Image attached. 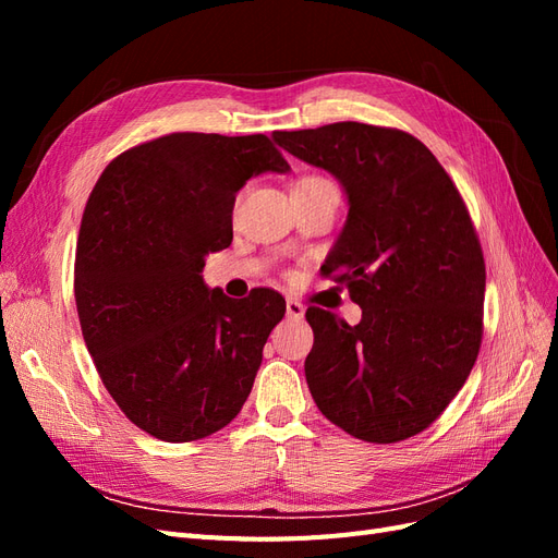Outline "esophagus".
I'll use <instances>...</instances> for the list:
<instances>
[{"label":"esophagus","instance_id":"esophagus-1","mask_svg":"<svg viewBox=\"0 0 558 558\" xmlns=\"http://www.w3.org/2000/svg\"><path fill=\"white\" fill-rule=\"evenodd\" d=\"M286 314H289L291 318H302V316H305V305H302V302H298V300H293V298H289V300H286Z\"/></svg>","mask_w":558,"mask_h":558}]
</instances>
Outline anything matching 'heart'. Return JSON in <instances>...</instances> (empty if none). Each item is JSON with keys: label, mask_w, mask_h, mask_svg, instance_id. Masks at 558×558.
Returning <instances> with one entry per match:
<instances>
[{"label": "heart", "mask_w": 558, "mask_h": 558, "mask_svg": "<svg viewBox=\"0 0 558 558\" xmlns=\"http://www.w3.org/2000/svg\"><path fill=\"white\" fill-rule=\"evenodd\" d=\"M320 177H307V179H302V181H318Z\"/></svg>", "instance_id": "heart-1"}]
</instances>
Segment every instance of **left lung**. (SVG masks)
<instances>
[{
    "mask_svg": "<svg viewBox=\"0 0 558 558\" xmlns=\"http://www.w3.org/2000/svg\"><path fill=\"white\" fill-rule=\"evenodd\" d=\"M272 137L349 197L320 275L347 286L363 318L307 310L316 408L359 440H408L447 410L482 347L486 267L465 202L410 132L344 121Z\"/></svg>",
    "mask_w": 558,
    "mask_h": 558,
    "instance_id": "obj_1",
    "label": "left lung"
}]
</instances>
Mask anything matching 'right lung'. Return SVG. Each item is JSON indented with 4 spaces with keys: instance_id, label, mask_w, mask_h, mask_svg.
Masks as SVG:
<instances>
[{
    "instance_id": "obj_1",
    "label": "right lung",
    "mask_w": 558,
    "mask_h": 558,
    "mask_svg": "<svg viewBox=\"0 0 558 558\" xmlns=\"http://www.w3.org/2000/svg\"><path fill=\"white\" fill-rule=\"evenodd\" d=\"M260 172H289L265 134L172 132L113 158L81 218L74 298L109 396L148 435L193 442L246 402L286 300H232L202 281L232 242V207Z\"/></svg>"
}]
</instances>
